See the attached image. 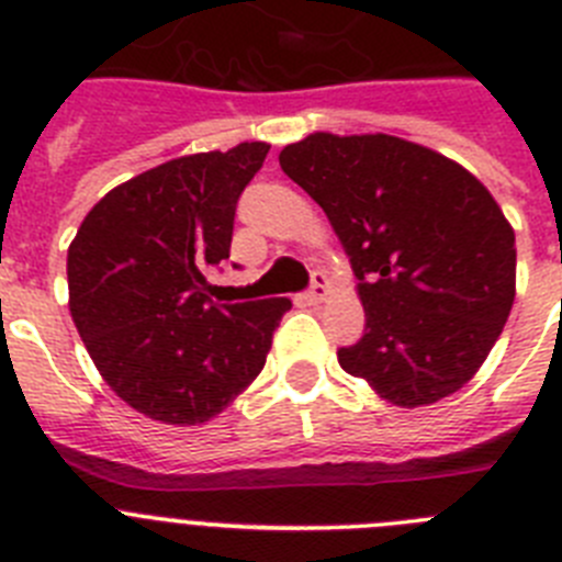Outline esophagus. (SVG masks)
I'll return each mask as SVG.
<instances>
[{
  "instance_id": "34e87169",
  "label": "esophagus",
  "mask_w": 562,
  "mask_h": 562,
  "mask_svg": "<svg viewBox=\"0 0 562 562\" xmlns=\"http://www.w3.org/2000/svg\"><path fill=\"white\" fill-rule=\"evenodd\" d=\"M325 296H327V277L322 274V271H316V274H313L311 291L305 293V300L311 302V305H318V302H325Z\"/></svg>"
}]
</instances>
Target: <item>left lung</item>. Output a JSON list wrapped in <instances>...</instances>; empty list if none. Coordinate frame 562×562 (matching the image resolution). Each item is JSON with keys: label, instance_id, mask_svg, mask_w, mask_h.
Masks as SVG:
<instances>
[{"label": "left lung", "instance_id": "left-lung-1", "mask_svg": "<svg viewBox=\"0 0 562 562\" xmlns=\"http://www.w3.org/2000/svg\"><path fill=\"white\" fill-rule=\"evenodd\" d=\"M280 168L325 210L358 277L361 341L338 363L392 406L476 375L515 302V232L459 161L389 134H307Z\"/></svg>", "mask_w": 562, "mask_h": 562}]
</instances>
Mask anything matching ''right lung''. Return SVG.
Masks as SVG:
<instances>
[{"label":"right lung","mask_w":562,"mask_h":562,"mask_svg":"<svg viewBox=\"0 0 562 562\" xmlns=\"http://www.w3.org/2000/svg\"><path fill=\"white\" fill-rule=\"evenodd\" d=\"M271 145L170 159L123 181L69 244V313L117 397L168 426H204L260 375L291 300L215 305L235 206Z\"/></svg>","instance_id":"right-lung-1"}]
</instances>
